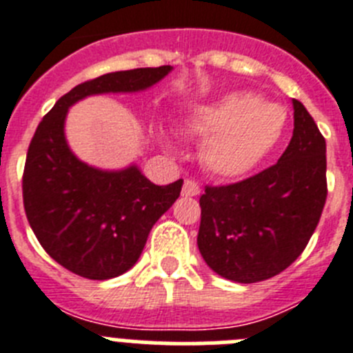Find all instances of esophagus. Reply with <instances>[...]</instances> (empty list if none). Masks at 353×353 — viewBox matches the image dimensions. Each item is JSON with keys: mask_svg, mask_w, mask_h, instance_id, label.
<instances>
[{"mask_svg": "<svg viewBox=\"0 0 353 353\" xmlns=\"http://www.w3.org/2000/svg\"><path fill=\"white\" fill-rule=\"evenodd\" d=\"M199 194V185L194 182V180L187 179L185 182H183V187H182V196H185V198H192V196H198Z\"/></svg>", "mask_w": 353, "mask_h": 353, "instance_id": "obj_1", "label": "esophagus"}]
</instances>
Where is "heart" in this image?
Instances as JSON below:
<instances>
[{
    "mask_svg": "<svg viewBox=\"0 0 353 353\" xmlns=\"http://www.w3.org/2000/svg\"><path fill=\"white\" fill-rule=\"evenodd\" d=\"M286 121L283 105L263 102L256 93L233 92L198 105L183 121V130L205 139L201 161L214 176L235 180L251 173L276 148ZM161 141L174 148L173 138L164 130Z\"/></svg>",
    "mask_w": 353,
    "mask_h": 353,
    "instance_id": "obj_1",
    "label": "heart"
}]
</instances>
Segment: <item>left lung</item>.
<instances>
[{
  "instance_id": "8db88e82",
  "label": "left lung",
  "mask_w": 353,
  "mask_h": 353,
  "mask_svg": "<svg viewBox=\"0 0 353 353\" xmlns=\"http://www.w3.org/2000/svg\"><path fill=\"white\" fill-rule=\"evenodd\" d=\"M293 136L269 170L239 183L207 187L199 198L198 248L224 279L258 283L301 256L327 198L325 139L293 99Z\"/></svg>"
}]
</instances>
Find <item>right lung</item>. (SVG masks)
<instances>
[{
    "instance_id": "right-lung-1",
    "label": "right lung",
    "mask_w": 353,
    "mask_h": 353,
    "mask_svg": "<svg viewBox=\"0 0 353 353\" xmlns=\"http://www.w3.org/2000/svg\"><path fill=\"white\" fill-rule=\"evenodd\" d=\"M171 70L162 65L109 72L77 84L37 127L24 166V210L46 252L77 276L104 281L132 269L183 180L155 185L138 164L101 170L83 162L65 138L68 109L92 95L145 92Z\"/></svg>"
}]
</instances>
